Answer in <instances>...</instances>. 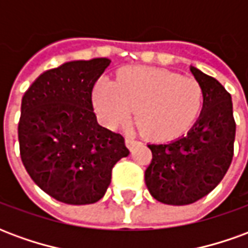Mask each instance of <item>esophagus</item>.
Here are the masks:
<instances>
[{"instance_id": "1", "label": "esophagus", "mask_w": 248, "mask_h": 248, "mask_svg": "<svg viewBox=\"0 0 248 248\" xmlns=\"http://www.w3.org/2000/svg\"><path fill=\"white\" fill-rule=\"evenodd\" d=\"M135 143H137V142L134 140V138H131V137H127V138H126V145H127V147H129L130 150L134 149Z\"/></svg>"}]
</instances>
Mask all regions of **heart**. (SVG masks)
Listing matches in <instances>:
<instances>
[{
  "label": "heart",
  "instance_id": "b5f03b06",
  "mask_svg": "<svg viewBox=\"0 0 248 248\" xmlns=\"http://www.w3.org/2000/svg\"><path fill=\"white\" fill-rule=\"evenodd\" d=\"M95 103L103 118L119 126L135 108V127L153 138L182 133L201 113L203 90L194 78L171 71L138 66L124 71L117 83L98 81Z\"/></svg>",
  "mask_w": 248,
  "mask_h": 248
}]
</instances>
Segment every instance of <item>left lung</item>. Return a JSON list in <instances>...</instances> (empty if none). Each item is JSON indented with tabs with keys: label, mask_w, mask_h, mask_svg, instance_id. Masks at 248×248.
Segmentation results:
<instances>
[{
	"label": "left lung",
	"mask_w": 248,
	"mask_h": 248,
	"mask_svg": "<svg viewBox=\"0 0 248 248\" xmlns=\"http://www.w3.org/2000/svg\"><path fill=\"white\" fill-rule=\"evenodd\" d=\"M203 90L197 122L177 140L150 143L153 159L145 171L149 191L158 202L183 206L218 186L234 155L235 121L230 93L215 78L190 66Z\"/></svg>",
	"instance_id": "8db88e82"
}]
</instances>
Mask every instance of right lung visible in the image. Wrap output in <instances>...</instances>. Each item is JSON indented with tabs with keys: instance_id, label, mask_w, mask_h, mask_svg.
I'll return each mask as SVG.
<instances>
[{
	"instance_id": "1",
	"label": "right lung",
	"mask_w": 248,
	"mask_h": 248,
	"mask_svg": "<svg viewBox=\"0 0 248 248\" xmlns=\"http://www.w3.org/2000/svg\"><path fill=\"white\" fill-rule=\"evenodd\" d=\"M110 62H65L44 71L22 97L21 159L35 185L60 202H98L114 165L130 154L124 137L98 124L93 110V87Z\"/></svg>"
}]
</instances>
